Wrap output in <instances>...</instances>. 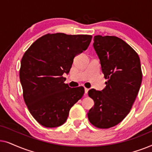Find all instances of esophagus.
<instances>
[{
    "label": "esophagus",
    "mask_w": 152,
    "mask_h": 152,
    "mask_svg": "<svg viewBox=\"0 0 152 152\" xmlns=\"http://www.w3.org/2000/svg\"><path fill=\"white\" fill-rule=\"evenodd\" d=\"M88 88H84L85 95H87V93H88Z\"/></svg>",
    "instance_id": "1"
}]
</instances>
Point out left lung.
Masks as SVG:
<instances>
[{"instance_id":"left-lung-1","label":"left lung","mask_w":152,"mask_h":152,"mask_svg":"<svg viewBox=\"0 0 152 152\" xmlns=\"http://www.w3.org/2000/svg\"><path fill=\"white\" fill-rule=\"evenodd\" d=\"M93 47L107 82L102 91H88L95 104L87 115L93 126L109 129L130 112L142 82L140 61L136 52L117 37L95 36Z\"/></svg>"}]
</instances>
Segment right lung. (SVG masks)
I'll use <instances>...</instances> for the list:
<instances>
[{"mask_svg":"<svg viewBox=\"0 0 152 152\" xmlns=\"http://www.w3.org/2000/svg\"><path fill=\"white\" fill-rule=\"evenodd\" d=\"M92 36L47 34L34 41L23 56L19 71L23 95L35 120L45 127L65 123L70 109L82 98L83 86L64 83L76 55L88 48Z\"/></svg>","mask_w":152,"mask_h":152,"instance_id":"obj_1","label":"right lung"}]
</instances>
